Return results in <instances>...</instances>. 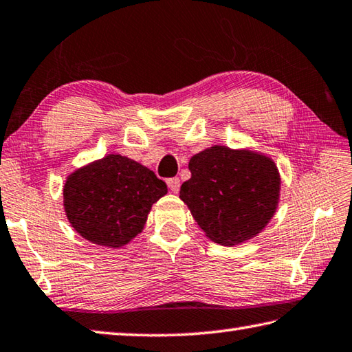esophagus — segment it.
<instances>
[{
  "label": "esophagus",
  "instance_id": "1",
  "mask_svg": "<svg viewBox=\"0 0 352 352\" xmlns=\"http://www.w3.org/2000/svg\"><path fill=\"white\" fill-rule=\"evenodd\" d=\"M167 185H168L171 193H177L179 187H181V181H179L177 177H170V179H167Z\"/></svg>",
  "mask_w": 352,
  "mask_h": 352
}]
</instances>
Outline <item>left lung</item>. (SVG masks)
<instances>
[{"mask_svg":"<svg viewBox=\"0 0 352 352\" xmlns=\"http://www.w3.org/2000/svg\"><path fill=\"white\" fill-rule=\"evenodd\" d=\"M191 177L179 197L210 241L234 247L270 223L280 197V175L267 155L213 145L190 159Z\"/></svg>","mask_w":352,"mask_h":352,"instance_id":"8db88e82","label":"left lung"}]
</instances>
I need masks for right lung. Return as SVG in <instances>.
<instances>
[{"mask_svg":"<svg viewBox=\"0 0 352 352\" xmlns=\"http://www.w3.org/2000/svg\"><path fill=\"white\" fill-rule=\"evenodd\" d=\"M167 185L150 168L121 155H107L65 179L64 211L78 234L107 248H121L141 233L151 205Z\"/></svg>","mask_w":352,"mask_h":352,"instance_id":"1","label":"right lung"}]
</instances>
